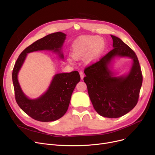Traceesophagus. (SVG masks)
Listing matches in <instances>:
<instances>
[{
    "label": "esophagus",
    "mask_w": 155,
    "mask_h": 155,
    "mask_svg": "<svg viewBox=\"0 0 155 155\" xmlns=\"http://www.w3.org/2000/svg\"><path fill=\"white\" fill-rule=\"evenodd\" d=\"M79 73H80V77H81V79L82 80V79L84 78V73H83L82 71H80V72H79Z\"/></svg>",
    "instance_id": "esophagus-1"
}]
</instances>
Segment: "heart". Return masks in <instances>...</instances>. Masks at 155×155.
I'll use <instances>...</instances> for the list:
<instances>
[{
	"mask_svg": "<svg viewBox=\"0 0 155 155\" xmlns=\"http://www.w3.org/2000/svg\"><path fill=\"white\" fill-rule=\"evenodd\" d=\"M105 40L95 35H83L74 40L71 45V55L73 59L78 60L84 58L87 63L96 61L104 49ZM73 63L71 59H68Z\"/></svg>",
	"mask_w": 155,
	"mask_h": 155,
	"instance_id": "1",
	"label": "heart"
}]
</instances>
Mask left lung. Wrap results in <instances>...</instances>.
<instances>
[{"label": "left lung", "instance_id": "left-lung-1", "mask_svg": "<svg viewBox=\"0 0 155 155\" xmlns=\"http://www.w3.org/2000/svg\"><path fill=\"white\" fill-rule=\"evenodd\" d=\"M113 49L98 61L85 67L84 80L94 108L101 116L118 118L136 106L143 83V74L136 53L120 38L111 35ZM129 57L133 66L125 77H113L107 65L115 56Z\"/></svg>", "mask_w": 155, "mask_h": 155}]
</instances>
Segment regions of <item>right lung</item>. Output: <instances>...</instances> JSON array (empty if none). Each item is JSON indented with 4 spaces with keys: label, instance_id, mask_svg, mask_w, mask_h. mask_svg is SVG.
<instances>
[{
    "label": "right lung",
    "instance_id": "obj_1",
    "mask_svg": "<svg viewBox=\"0 0 155 155\" xmlns=\"http://www.w3.org/2000/svg\"><path fill=\"white\" fill-rule=\"evenodd\" d=\"M65 38L64 33L56 32L37 40L20 54L12 70V78L17 104L28 116L40 122L55 121L64 115L68 108L72 92L80 80L79 73L74 71L56 74L48 91L36 99H30L23 94L18 83V73L27 53L52 50L59 52L60 57L63 58L60 50Z\"/></svg>",
    "mask_w": 155,
    "mask_h": 155
}]
</instances>
